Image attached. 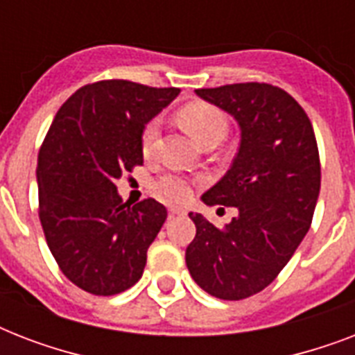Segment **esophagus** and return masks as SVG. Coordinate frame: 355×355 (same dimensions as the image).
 Masks as SVG:
<instances>
[{"instance_id": "esophagus-1", "label": "esophagus", "mask_w": 355, "mask_h": 355, "mask_svg": "<svg viewBox=\"0 0 355 355\" xmlns=\"http://www.w3.org/2000/svg\"><path fill=\"white\" fill-rule=\"evenodd\" d=\"M188 211H186V208H182V206H171L169 208V217H175V216H186Z\"/></svg>"}]
</instances>
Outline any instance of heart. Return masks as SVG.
<instances>
[{"instance_id":"obj_1","label":"heart","mask_w":355,"mask_h":355,"mask_svg":"<svg viewBox=\"0 0 355 355\" xmlns=\"http://www.w3.org/2000/svg\"><path fill=\"white\" fill-rule=\"evenodd\" d=\"M178 118L182 127L193 136L197 141H202L206 136L214 132H225L227 130V119L225 114L210 103H189L178 112ZM156 136H158V123L153 119L141 130V149L145 155H149L155 147ZM156 191L169 200H182L191 193V184L186 177L177 173H166L162 175L155 184Z\"/></svg>"}]
</instances>
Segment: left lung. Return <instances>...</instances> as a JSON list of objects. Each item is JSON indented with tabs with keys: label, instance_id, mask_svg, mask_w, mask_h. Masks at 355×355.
Returning a JSON list of instances; mask_svg holds the SVG:
<instances>
[{
	"label": "left lung",
	"instance_id": "obj_1",
	"mask_svg": "<svg viewBox=\"0 0 355 355\" xmlns=\"http://www.w3.org/2000/svg\"><path fill=\"white\" fill-rule=\"evenodd\" d=\"M195 94L230 114L239 127L232 166L200 200L236 206L217 228L200 214L186 248L197 286L221 300H241L269 286L308 234L320 191L311 121L287 92L265 83L202 88Z\"/></svg>",
	"mask_w": 355,
	"mask_h": 355
}]
</instances>
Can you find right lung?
<instances>
[{
	"mask_svg": "<svg viewBox=\"0 0 355 355\" xmlns=\"http://www.w3.org/2000/svg\"><path fill=\"white\" fill-rule=\"evenodd\" d=\"M178 88L130 80L83 86L53 119L38 153L36 182L47 247L75 286L99 297L127 291L144 275L166 206H130L116 180L144 164L141 130Z\"/></svg>",
	"mask_w": 355,
	"mask_h": 355,
	"instance_id": "1",
	"label": "right lung"
}]
</instances>
